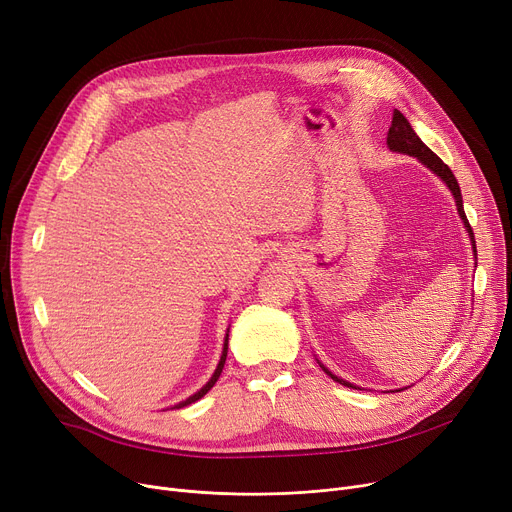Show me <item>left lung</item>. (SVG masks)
I'll list each match as a JSON object with an SVG mask.
<instances>
[{"instance_id": "1", "label": "left lung", "mask_w": 512, "mask_h": 512, "mask_svg": "<svg viewBox=\"0 0 512 512\" xmlns=\"http://www.w3.org/2000/svg\"><path fill=\"white\" fill-rule=\"evenodd\" d=\"M386 141H388V147H390L392 151L407 153V155L417 157L423 166H427L429 170H432L434 174H438V176L448 184V188H450L454 199H456V207H459L461 220L465 222V228H467L469 234H471L473 253L477 255V251H475V238H473V228H471V224H469V220H467V215H465V209H463L461 186H459V182H456L452 170L444 164V161H442L432 149H429V147L417 137L415 130H413L411 124H409V120H407L405 116H402L398 110H394V114H392V124H390V128H388V139H386ZM321 367H324V365H321ZM324 371L330 375V378H332L334 382H338V384H342V386H348V388H355L353 384H348V382L336 378V375L330 373L326 367H324Z\"/></svg>"}]
</instances>
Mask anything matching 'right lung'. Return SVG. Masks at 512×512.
<instances>
[{
	"label": "right lung",
	"mask_w": 512,
	"mask_h": 512,
	"mask_svg": "<svg viewBox=\"0 0 512 512\" xmlns=\"http://www.w3.org/2000/svg\"><path fill=\"white\" fill-rule=\"evenodd\" d=\"M226 355H228V334H226V342H224V351H222V359H220V363H218V369H215V373L211 375V380L197 392V394H193V396H188L186 400H182V402H178V405L174 407V409H182V407H186V405H191V402H195V400H199V398H203L211 388H213V384L218 382V378H220V373H222V369H224V363H226Z\"/></svg>",
	"instance_id": "obj_1"
}]
</instances>
